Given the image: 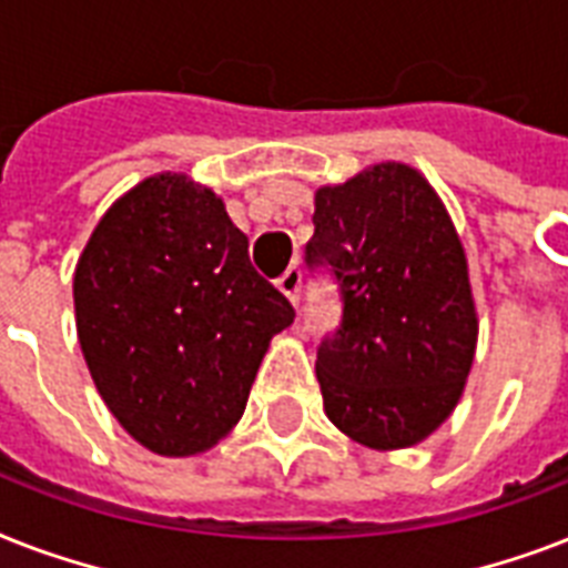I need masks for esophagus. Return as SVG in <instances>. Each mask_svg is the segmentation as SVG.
I'll return each instance as SVG.
<instances>
[{"label":"esophagus","instance_id":"1","mask_svg":"<svg viewBox=\"0 0 568 568\" xmlns=\"http://www.w3.org/2000/svg\"><path fill=\"white\" fill-rule=\"evenodd\" d=\"M276 288L288 297L292 303H297V292H301V271L297 267H285L283 276L276 280Z\"/></svg>","mask_w":568,"mask_h":568}]
</instances>
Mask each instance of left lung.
<instances>
[{"label": "left lung", "instance_id": "1", "mask_svg": "<svg viewBox=\"0 0 568 568\" xmlns=\"http://www.w3.org/2000/svg\"><path fill=\"white\" fill-rule=\"evenodd\" d=\"M306 265H329L342 324L321 342L324 413L374 450L413 448L463 397L477 347L468 262L448 209L404 162L315 191Z\"/></svg>", "mask_w": 568, "mask_h": 568}]
</instances>
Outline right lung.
Listing matches in <instances>:
<instances>
[{
	"mask_svg": "<svg viewBox=\"0 0 568 568\" xmlns=\"http://www.w3.org/2000/svg\"><path fill=\"white\" fill-rule=\"evenodd\" d=\"M75 333L120 427L162 457L203 454L239 424L292 303L253 271L212 189L155 173L111 203L73 274Z\"/></svg>",
	"mask_w": 568,
	"mask_h": 568,
	"instance_id": "add662e5",
	"label": "right lung"
}]
</instances>
